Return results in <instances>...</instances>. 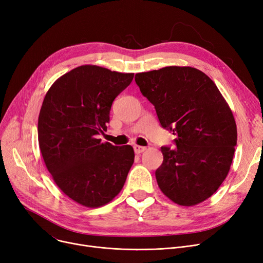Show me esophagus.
Segmentation results:
<instances>
[{
	"mask_svg": "<svg viewBox=\"0 0 263 263\" xmlns=\"http://www.w3.org/2000/svg\"><path fill=\"white\" fill-rule=\"evenodd\" d=\"M134 151H135V154H142V153H144V151L146 150V147H143V146H139V145H135L134 147Z\"/></svg>",
	"mask_w": 263,
	"mask_h": 263,
	"instance_id": "34e87169",
	"label": "esophagus"
}]
</instances>
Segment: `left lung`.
Wrapping results in <instances>:
<instances>
[{"label": "left lung", "instance_id": "obj_1", "mask_svg": "<svg viewBox=\"0 0 263 263\" xmlns=\"http://www.w3.org/2000/svg\"><path fill=\"white\" fill-rule=\"evenodd\" d=\"M144 97L155 105L161 126L173 132L176 147H161L156 171L161 191L180 205L212 196L230 170L237 126L214 82L192 67L170 66L135 74Z\"/></svg>", "mask_w": 263, "mask_h": 263}]
</instances>
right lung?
I'll use <instances>...</instances> for the list:
<instances>
[{
	"label": "right lung",
	"mask_w": 263,
	"mask_h": 263,
	"mask_svg": "<svg viewBox=\"0 0 263 263\" xmlns=\"http://www.w3.org/2000/svg\"><path fill=\"white\" fill-rule=\"evenodd\" d=\"M134 73L84 65L48 90L38 117V143L54 182L76 202L98 208L121 191L134 162L130 145L101 143L110 106Z\"/></svg>",
	"instance_id": "right-lung-1"
}]
</instances>
